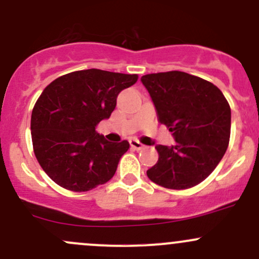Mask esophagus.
<instances>
[{
	"mask_svg": "<svg viewBox=\"0 0 259 259\" xmlns=\"http://www.w3.org/2000/svg\"><path fill=\"white\" fill-rule=\"evenodd\" d=\"M129 143H130V146H132L133 149H135V150H141V149L145 148V146H144L143 144L139 143L137 139H130Z\"/></svg>",
	"mask_w": 259,
	"mask_h": 259,
	"instance_id": "34e87169",
	"label": "esophagus"
}]
</instances>
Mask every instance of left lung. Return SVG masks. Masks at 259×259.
Masks as SVG:
<instances>
[{
    "instance_id": "8db88e82",
    "label": "left lung",
    "mask_w": 259,
    "mask_h": 259,
    "mask_svg": "<svg viewBox=\"0 0 259 259\" xmlns=\"http://www.w3.org/2000/svg\"><path fill=\"white\" fill-rule=\"evenodd\" d=\"M141 83L150 94L157 120L176 141L174 146H155L159 160L146 175L166 189L196 186L216 168L227 150L228 102L216 85L179 70L143 75Z\"/></svg>"
}]
</instances>
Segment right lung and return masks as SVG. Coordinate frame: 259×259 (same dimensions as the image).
<instances>
[{
    "instance_id": "right-lung-1",
    "label": "right lung",
    "mask_w": 259,
    "mask_h": 259,
    "mask_svg": "<svg viewBox=\"0 0 259 259\" xmlns=\"http://www.w3.org/2000/svg\"><path fill=\"white\" fill-rule=\"evenodd\" d=\"M137 80V74L93 68L62 75L43 91L32 111V143L56 184L83 192L113 178L130 145L105 140L95 126L109 119L119 93Z\"/></svg>"
}]
</instances>
